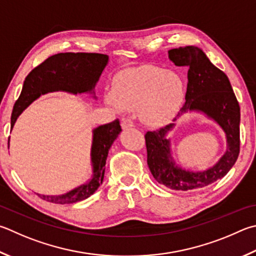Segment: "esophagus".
I'll list each match as a JSON object with an SVG mask.
<instances>
[{"mask_svg": "<svg viewBox=\"0 0 256 256\" xmlns=\"http://www.w3.org/2000/svg\"><path fill=\"white\" fill-rule=\"evenodd\" d=\"M120 125H122L123 128H132L133 125H134V123H133V120L131 118H123L122 120V122H120Z\"/></svg>", "mask_w": 256, "mask_h": 256, "instance_id": "1", "label": "esophagus"}]
</instances>
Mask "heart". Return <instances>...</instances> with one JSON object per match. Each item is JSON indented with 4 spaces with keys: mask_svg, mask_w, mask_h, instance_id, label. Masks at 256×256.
I'll use <instances>...</instances> for the list:
<instances>
[{
    "mask_svg": "<svg viewBox=\"0 0 256 256\" xmlns=\"http://www.w3.org/2000/svg\"><path fill=\"white\" fill-rule=\"evenodd\" d=\"M184 95L181 78L156 66L128 69L115 78L106 102L118 110H136L144 123L158 126L168 122L179 110Z\"/></svg>",
    "mask_w": 256,
    "mask_h": 256,
    "instance_id": "1",
    "label": "heart"
}]
</instances>
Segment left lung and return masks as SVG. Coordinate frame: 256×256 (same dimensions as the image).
<instances>
[{"mask_svg":"<svg viewBox=\"0 0 256 256\" xmlns=\"http://www.w3.org/2000/svg\"><path fill=\"white\" fill-rule=\"evenodd\" d=\"M169 58L176 66H187L188 85L186 102L172 120L176 122L189 110L205 113L224 130L227 151L212 168L192 172L176 166L170 153V141L166 133L174 128L170 123L146 136L148 166L158 182L172 190L198 189L222 178L235 164L240 154V105L228 77L214 66L202 49L194 46L169 50Z\"/></svg>","mask_w":256,"mask_h":256,"instance_id":"1","label":"left lung"}]
</instances>
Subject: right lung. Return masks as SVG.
Wrapping results in <instances>:
<instances>
[{
	"mask_svg": "<svg viewBox=\"0 0 256 256\" xmlns=\"http://www.w3.org/2000/svg\"><path fill=\"white\" fill-rule=\"evenodd\" d=\"M108 62V56L94 52L57 54L46 59L26 77L21 95L12 110L11 128L18 115L41 94L56 90L69 92L72 94L92 92ZM120 131L122 128L118 120L100 125L92 131V178L88 182L59 196L39 194V197L46 202L62 205L77 202L90 197L103 182L108 150Z\"/></svg>",
	"mask_w": 256,
	"mask_h": 256,
	"instance_id": "1",
	"label": "right lung"
}]
</instances>
